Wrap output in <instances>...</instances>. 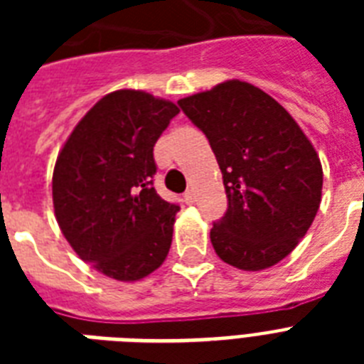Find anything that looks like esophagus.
I'll use <instances>...</instances> for the list:
<instances>
[{
  "instance_id": "obj_1",
  "label": "esophagus",
  "mask_w": 364,
  "mask_h": 364,
  "mask_svg": "<svg viewBox=\"0 0 364 364\" xmlns=\"http://www.w3.org/2000/svg\"><path fill=\"white\" fill-rule=\"evenodd\" d=\"M183 198H185V202H187V204H194V200H196V193H194L193 188H188Z\"/></svg>"
}]
</instances>
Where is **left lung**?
I'll use <instances>...</instances> for the list:
<instances>
[{
	"label": "left lung",
	"instance_id": "left-lung-1",
	"mask_svg": "<svg viewBox=\"0 0 364 364\" xmlns=\"http://www.w3.org/2000/svg\"><path fill=\"white\" fill-rule=\"evenodd\" d=\"M177 104L204 132L221 168L228 210L210 232L215 253L240 270L277 264L304 238L321 204L314 145L285 107L238 79Z\"/></svg>",
	"mask_w": 364,
	"mask_h": 364
}]
</instances>
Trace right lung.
<instances>
[{"mask_svg":"<svg viewBox=\"0 0 364 364\" xmlns=\"http://www.w3.org/2000/svg\"><path fill=\"white\" fill-rule=\"evenodd\" d=\"M179 113L141 90H115L82 117L53 173L54 215L85 262L137 282L168 257L179 205L153 187V147Z\"/></svg>","mask_w":364,"mask_h":364,"instance_id":"1","label":"right lung"}]
</instances>
